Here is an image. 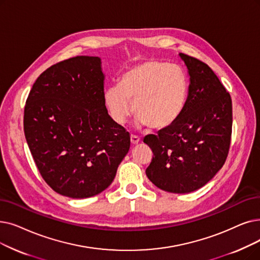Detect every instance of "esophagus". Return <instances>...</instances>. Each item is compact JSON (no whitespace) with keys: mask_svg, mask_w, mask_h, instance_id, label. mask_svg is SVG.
<instances>
[{"mask_svg":"<svg viewBox=\"0 0 260 260\" xmlns=\"http://www.w3.org/2000/svg\"><path fill=\"white\" fill-rule=\"evenodd\" d=\"M131 142H132L133 145L138 144L140 142V138L138 136H136V135H132V136H131Z\"/></svg>","mask_w":260,"mask_h":260,"instance_id":"obj_1","label":"esophagus"}]
</instances>
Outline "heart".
Segmentation results:
<instances>
[{
    "label": "heart",
    "mask_w": 260,
    "mask_h": 260,
    "mask_svg": "<svg viewBox=\"0 0 260 260\" xmlns=\"http://www.w3.org/2000/svg\"><path fill=\"white\" fill-rule=\"evenodd\" d=\"M188 94L189 82L183 69L149 60L128 68L120 76L118 86L105 90L103 102L118 125H123L134 110L136 125L146 124L161 129L172 125L183 114Z\"/></svg>",
    "instance_id": "obj_1"
}]
</instances>
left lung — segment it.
<instances>
[{"label":"left lung","mask_w":260,"mask_h":260,"mask_svg":"<svg viewBox=\"0 0 260 260\" xmlns=\"http://www.w3.org/2000/svg\"><path fill=\"white\" fill-rule=\"evenodd\" d=\"M179 57L190 77L187 103L172 125L144 137L153 151L145 173L161 190L189 193L206 185L226 160L233 107L230 93L205 62L184 53Z\"/></svg>","instance_id":"1"}]
</instances>
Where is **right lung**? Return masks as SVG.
I'll list each match as a JSON object with an SVG mask.
<instances>
[{
    "mask_svg": "<svg viewBox=\"0 0 260 260\" xmlns=\"http://www.w3.org/2000/svg\"><path fill=\"white\" fill-rule=\"evenodd\" d=\"M101 58L76 56L37 78L24 108V134L46 183L61 196L86 199L104 191L129 150L128 132L103 102Z\"/></svg>",
    "mask_w": 260,
    "mask_h": 260,
    "instance_id": "obj_1",
    "label": "right lung"
}]
</instances>
